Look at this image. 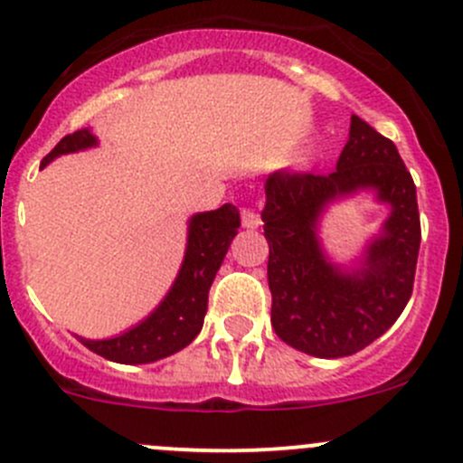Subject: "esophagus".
Listing matches in <instances>:
<instances>
[{"label": "esophagus", "mask_w": 463, "mask_h": 463, "mask_svg": "<svg viewBox=\"0 0 463 463\" xmlns=\"http://www.w3.org/2000/svg\"><path fill=\"white\" fill-rule=\"evenodd\" d=\"M241 223H244V228H258L260 223H261L258 210H255V208H244V210H241Z\"/></svg>", "instance_id": "obj_1"}]
</instances>
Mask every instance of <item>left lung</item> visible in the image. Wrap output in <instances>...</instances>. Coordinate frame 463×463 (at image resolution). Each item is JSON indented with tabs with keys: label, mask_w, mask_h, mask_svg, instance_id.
<instances>
[{
	"label": "left lung",
	"mask_w": 463,
	"mask_h": 463,
	"mask_svg": "<svg viewBox=\"0 0 463 463\" xmlns=\"http://www.w3.org/2000/svg\"><path fill=\"white\" fill-rule=\"evenodd\" d=\"M374 189L391 205L364 264L343 271L321 253L317 219L335 198ZM270 325L293 349L318 358L361 352L385 334L412 296L421 222L417 188L396 145L352 116L331 175L279 170L266 179Z\"/></svg>",
	"instance_id": "8db88e82"
}]
</instances>
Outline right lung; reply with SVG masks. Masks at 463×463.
<instances>
[{"instance_id":"1","label":"right lung","mask_w":463,"mask_h":463,"mask_svg":"<svg viewBox=\"0 0 463 463\" xmlns=\"http://www.w3.org/2000/svg\"><path fill=\"white\" fill-rule=\"evenodd\" d=\"M96 143V137L89 128L67 134L42 158V167L49 165L60 154L93 147ZM237 228H240V210L232 203L194 214L188 226L184 264L161 305L137 326L114 338L78 340L98 356L125 365L161 361L188 347L202 331L205 309H208V291L226 258L232 237L237 235Z\"/></svg>"}]
</instances>
